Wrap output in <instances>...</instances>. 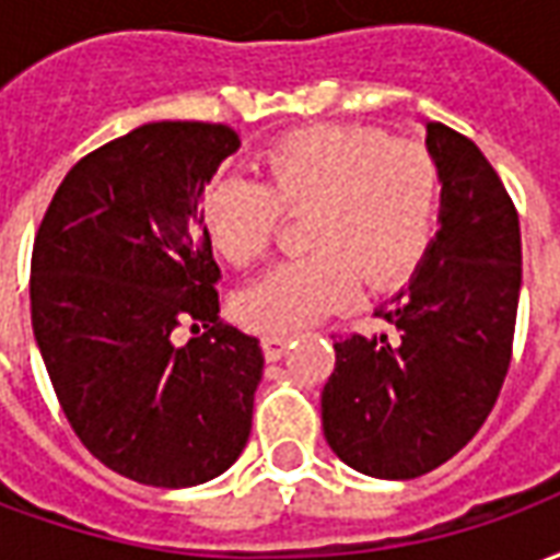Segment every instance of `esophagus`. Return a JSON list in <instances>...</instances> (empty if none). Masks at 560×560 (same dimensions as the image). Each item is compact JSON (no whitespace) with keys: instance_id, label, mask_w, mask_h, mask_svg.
I'll return each instance as SVG.
<instances>
[{"instance_id":"1","label":"esophagus","mask_w":560,"mask_h":560,"mask_svg":"<svg viewBox=\"0 0 560 560\" xmlns=\"http://www.w3.org/2000/svg\"><path fill=\"white\" fill-rule=\"evenodd\" d=\"M293 336H288V332H267L264 339H260V348H264V357H267L269 363H276V360H281L284 357V351L291 348Z\"/></svg>"}]
</instances>
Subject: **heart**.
<instances>
[{
    "mask_svg": "<svg viewBox=\"0 0 560 560\" xmlns=\"http://www.w3.org/2000/svg\"><path fill=\"white\" fill-rule=\"evenodd\" d=\"M441 207V167L422 140L365 126L293 131L264 152V183L221 176L200 219L233 267L267 260L284 212L305 215L315 252L288 260L240 296L245 324L272 332L308 327L357 300L360 281L396 291L429 252Z\"/></svg>",
    "mask_w": 560,
    "mask_h": 560,
    "instance_id": "heart-1",
    "label": "heart"
}]
</instances>
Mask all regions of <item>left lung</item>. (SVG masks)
<instances>
[{
  "label": "left lung",
  "instance_id": "1",
  "mask_svg": "<svg viewBox=\"0 0 560 560\" xmlns=\"http://www.w3.org/2000/svg\"><path fill=\"white\" fill-rule=\"evenodd\" d=\"M441 167V231L377 317L396 336H339L320 417L332 453L377 480H413L480 432L504 387L518 288V212L474 140L425 122Z\"/></svg>",
  "mask_w": 560,
  "mask_h": 560
}]
</instances>
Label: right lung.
Masks as SVG:
<instances>
[{"label": "right lung", "instance_id": "1", "mask_svg": "<svg viewBox=\"0 0 560 560\" xmlns=\"http://www.w3.org/2000/svg\"><path fill=\"white\" fill-rule=\"evenodd\" d=\"M236 149L221 122L135 128L68 171L35 233L32 329L56 399L92 456L143 486L212 480L252 432L264 353L219 317L200 219Z\"/></svg>", "mask_w": 560, "mask_h": 560}]
</instances>
